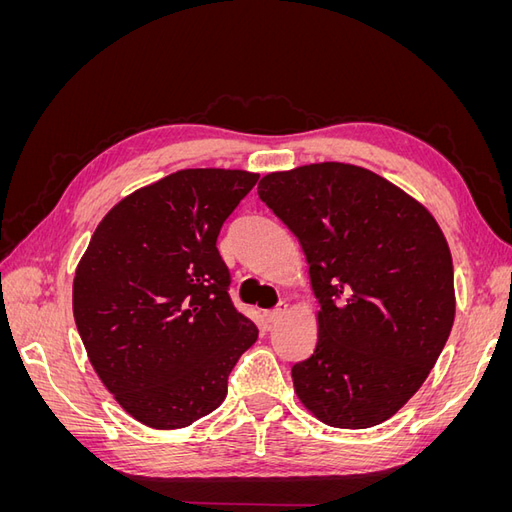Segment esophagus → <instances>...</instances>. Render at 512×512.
Returning <instances> with one entry per match:
<instances>
[{"instance_id": "obj_1", "label": "esophagus", "mask_w": 512, "mask_h": 512, "mask_svg": "<svg viewBox=\"0 0 512 512\" xmlns=\"http://www.w3.org/2000/svg\"><path fill=\"white\" fill-rule=\"evenodd\" d=\"M286 312H288V305L282 303V305H277L275 309H271V312H267L265 318H267V322L273 324V322H280L286 316Z\"/></svg>"}]
</instances>
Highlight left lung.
I'll use <instances>...</instances> for the list:
<instances>
[{"label": "left lung", "instance_id": "1", "mask_svg": "<svg viewBox=\"0 0 512 512\" xmlns=\"http://www.w3.org/2000/svg\"><path fill=\"white\" fill-rule=\"evenodd\" d=\"M258 196L299 239L320 305L318 342L292 367L318 421L367 429L421 389L455 320L453 258L429 209L344 162L260 179Z\"/></svg>", "mask_w": 512, "mask_h": 512}]
</instances>
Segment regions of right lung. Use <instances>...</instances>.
Instances as JSON below:
<instances>
[{
  "mask_svg": "<svg viewBox=\"0 0 512 512\" xmlns=\"http://www.w3.org/2000/svg\"><path fill=\"white\" fill-rule=\"evenodd\" d=\"M258 173L185 168L121 198L76 265L72 312L89 363L117 404L151 429L218 408L258 339L228 297L215 247Z\"/></svg>",
  "mask_w": 512,
  "mask_h": 512,
  "instance_id": "obj_1",
  "label": "right lung"
}]
</instances>
